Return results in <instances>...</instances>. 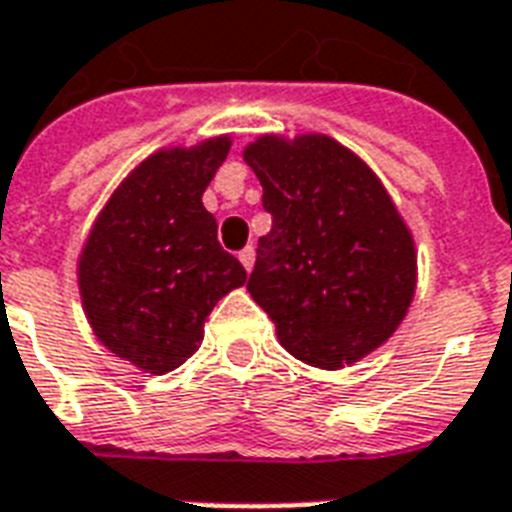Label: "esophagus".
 <instances>
[{
  "instance_id": "1",
  "label": "esophagus",
  "mask_w": 512,
  "mask_h": 512,
  "mask_svg": "<svg viewBox=\"0 0 512 512\" xmlns=\"http://www.w3.org/2000/svg\"><path fill=\"white\" fill-rule=\"evenodd\" d=\"M239 260H241V265H244V271L252 273V268H255V249H252V247L241 249Z\"/></svg>"
}]
</instances>
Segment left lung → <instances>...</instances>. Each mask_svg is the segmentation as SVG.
<instances>
[{
    "instance_id": "left-lung-1",
    "label": "left lung",
    "mask_w": 512,
    "mask_h": 512,
    "mask_svg": "<svg viewBox=\"0 0 512 512\" xmlns=\"http://www.w3.org/2000/svg\"><path fill=\"white\" fill-rule=\"evenodd\" d=\"M241 156L273 217L247 289L284 350L332 372L374 353L401 327L417 289L414 236L388 188L321 132H265Z\"/></svg>"
}]
</instances>
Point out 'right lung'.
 I'll use <instances>...</instances> for the list:
<instances>
[{
	"instance_id": "1",
	"label": "right lung",
	"mask_w": 512,
	"mask_h": 512,
	"mask_svg": "<svg viewBox=\"0 0 512 512\" xmlns=\"http://www.w3.org/2000/svg\"><path fill=\"white\" fill-rule=\"evenodd\" d=\"M231 143V135H215L146 156L116 185L82 244L76 281L87 324L140 372L185 364L217 300L247 281L201 204Z\"/></svg>"
}]
</instances>
